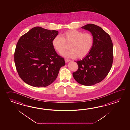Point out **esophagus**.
Returning a JSON list of instances; mask_svg holds the SVG:
<instances>
[{"instance_id": "34e87169", "label": "esophagus", "mask_w": 130, "mask_h": 130, "mask_svg": "<svg viewBox=\"0 0 130 130\" xmlns=\"http://www.w3.org/2000/svg\"><path fill=\"white\" fill-rule=\"evenodd\" d=\"M64 61L66 62V63H67V62H69V61H71V60L68 59H64Z\"/></svg>"}]
</instances>
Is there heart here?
Returning a JSON list of instances; mask_svg holds the SVG:
<instances>
[{"mask_svg": "<svg viewBox=\"0 0 130 130\" xmlns=\"http://www.w3.org/2000/svg\"><path fill=\"white\" fill-rule=\"evenodd\" d=\"M53 46L59 53L66 49V44H69L70 50L63 55L69 58H82L91 51L94 44V38L91 33H83L77 30H67L55 37L52 41Z\"/></svg>", "mask_w": 130, "mask_h": 130, "instance_id": "b5f03b06", "label": "heart"}]
</instances>
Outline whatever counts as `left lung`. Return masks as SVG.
I'll return each instance as SVG.
<instances>
[{
    "instance_id": "obj_1",
    "label": "left lung",
    "mask_w": 130,
    "mask_h": 130,
    "mask_svg": "<svg viewBox=\"0 0 130 130\" xmlns=\"http://www.w3.org/2000/svg\"><path fill=\"white\" fill-rule=\"evenodd\" d=\"M81 28L91 33L94 44L85 58L77 61L78 68L72 75L81 85L93 86L102 81L110 71L113 62V44L110 35L100 26L89 24Z\"/></svg>"
}]
</instances>
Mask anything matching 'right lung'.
Returning a JSON list of instances; mask_svg holds the SVG:
<instances>
[{"label":"right lung","mask_w":130,"mask_h":130,"mask_svg":"<svg viewBox=\"0 0 130 130\" xmlns=\"http://www.w3.org/2000/svg\"><path fill=\"white\" fill-rule=\"evenodd\" d=\"M58 31L35 27L21 36L17 43L14 62L20 77L34 87H46L54 81L64 58L56 52L53 39Z\"/></svg>","instance_id":"add662e5"}]
</instances>
